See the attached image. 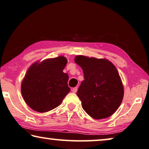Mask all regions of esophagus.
<instances>
[{"label":"esophagus","instance_id":"esophagus-1","mask_svg":"<svg viewBox=\"0 0 149 149\" xmlns=\"http://www.w3.org/2000/svg\"><path fill=\"white\" fill-rule=\"evenodd\" d=\"M71 90H72V91L73 93H77V87H73Z\"/></svg>","mask_w":149,"mask_h":149}]
</instances>
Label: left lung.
<instances>
[{
  "mask_svg": "<svg viewBox=\"0 0 149 149\" xmlns=\"http://www.w3.org/2000/svg\"><path fill=\"white\" fill-rule=\"evenodd\" d=\"M74 62L84 79L77 93L82 107L94 119L107 118L117 110L124 97V87L116 66L106 59L77 56Z\"/></svg>",
  "mask_w": 149,
  "mask_h": 149,
  "instance_id": "8db88e82",
  "label": "left lung"
}]
</instances>
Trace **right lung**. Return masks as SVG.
<instances>
[{"mask_svg":"<svg viewBox=\"0 0 149 149\" xmlns=\"http://www.w3.org/2000/svg\"><path fill=\"white\" fill-rule=\"evenodd\" d=\"M67 63L64 56L36 62L29 68L21 84L25 103L36 111L56 108L70 92L68 75L63 72Z\"/></svg>","mask_w":149,"mask_h":149,"instance_id":"add662e5","label":"right lung"}]
</instances>
